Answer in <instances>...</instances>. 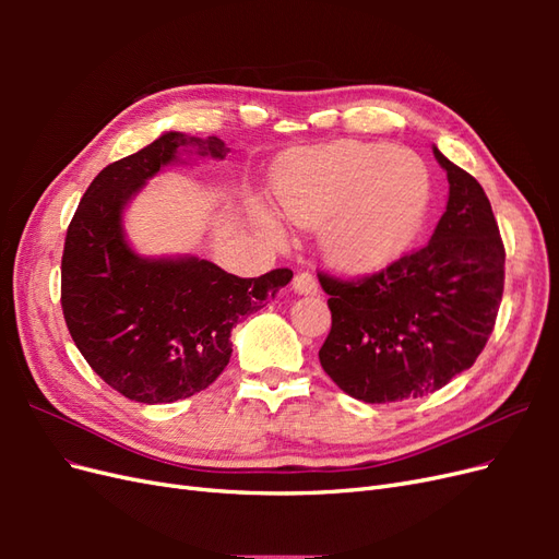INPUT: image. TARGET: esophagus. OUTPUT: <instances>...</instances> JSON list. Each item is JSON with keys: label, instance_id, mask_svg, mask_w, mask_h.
<instances>
[{"label": "esophagus", "instance_id": "1", "mask_svg": "<svg viewBox=\"0 0 559 559\" xmlns=\"http://www.w3.org/2000/svg\"><path fill=\"white\" fill-rule=\"evenodd\" d=\"M294 292L298 296H314L319 292V284L310 273H298L294 277Z\"/></svg>", "mask_w": 559, "mask_h": 559}]
</instances>
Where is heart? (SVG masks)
<instances>
[{"label": "heart", "mask_w": 559, "mask_h": 559, "mask_svg": "<svg viewBox=\"0 0 559 559\" xmlns=\"http://www.w3.org/2000/svg\"><path fill=\"white\" fill-rule=\"evenodd\" d=\"M275 198L286 218L319 230L337 267L368 273L399 259L417 238L431 205V177L408 148L341 140L286 163ZM251 218L270 242H286L282 222L263 202H251Z\"/></svg>", "instance_id": "obj_1"}]
</instances>
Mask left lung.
<instances>
[{"label": "left lung", "mask_w": 559, "mask_h": 559, "mask_svg": "<svg viewBox=\"0 0 559 559\" xmlns=\"http://www.w3.org/2000/svg\"><path fill=\"white\" fill-rule=\"evenodd\" d=\"M448 205L431 240L361 282L319 275L331 333L321 368L352 399H419L464 373L495 329L503 245L483 186L433 146Z\"/></svg>", "instance_id": "8db88e82"}]
</instances>
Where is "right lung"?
<instances>
[{"mask_svg": "<svg viewBox=\"0 0 559 559\" xmlns=\"http://www.w3.org/2000/svg\"><path fill=\"white\" fill-rule=\"evenodd\" d=\"M218 138L163 132L138 154L116 160L83 193L67 228L62 312L83 359L118 394L173 403L207 389L228 366L230 331L259 312L289 267L242 280L193 253L144 257L126 233V212L148 179L195 158L224 160Z\"/></svg>", "mask_w": 559, "mask_h": 559, "instance_id": "add662e5", "label": "right lung"}]
</instances>
